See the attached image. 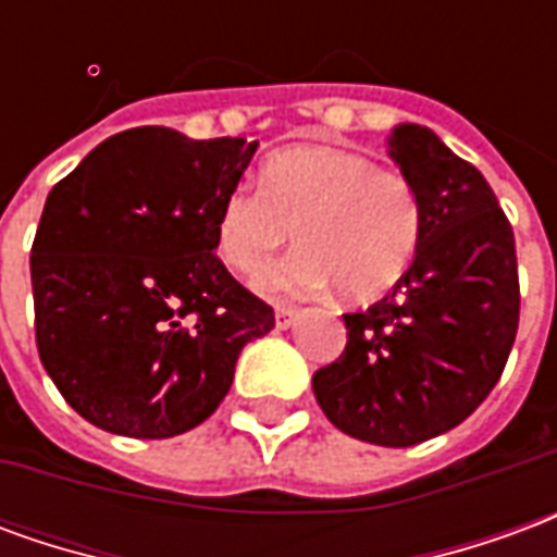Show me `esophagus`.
Masks as SVG:
<instances>
[{
  "label": "esophagus",
  "instance_id": "esophagus-1",
  "mask_svg": "<svg viewBox=\"0 0 557 557\" xmlns=\"http://www.w3.org/2000/svg\"><path fill=\"white\" fill-rule=\"evenodd\" d=\"M274 319H277V327H283V331H286V327L295 325L298 310H295V307H277V310H274Z\"/></svg>",
  "mask_w": 557,
  "mask_h": 557
}]
</instances>
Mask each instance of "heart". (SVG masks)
<instances>
[{
  "label": "heart",
  "mask_w": 557,
  "mask_h": 557,
  "mask_svg": "<svg viewBox=\"0 0 557 557\" xmlns=\"http://www.w3.org/2000/svg\"><path fill=\"white\" fill-rule=\"evenodd\" d=\"M295 232L304 244L268 271V295L337 286L349 301H373L409 271L423 238V202L414 184L373 160L334 146L274 151L256 187L223 196L214 242L247 277L259 274Z\"/></svg>",
  "instance_id": "b5f03b06"
}]
</instances>
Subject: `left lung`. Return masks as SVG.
I'll return each instance as SVG.
<instances>
[{
	"instance_id": "8db88e82",
	"label": "left lung",
	"mask_w": 557,
	"mask_h": 557,
	"mask_svg": "<svg viewBox=\"0 0 557 557\" xmlns=\"http://www.w3.org/2000/svg\"><path fill=\"white\" fill-rule=\"evenodd\" d=\"M387 154L423 202V238L382 301L346 313V349L313 375L327 420L351 438L411 447L454 430L498 382L519 327L513 230L486 178L423 125Z\"/></svg>"
}]
</instances>
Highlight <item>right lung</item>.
I'll return each instance as SVG.
<instances>
[{"mask_svg":"<svg viewBox=\"0 0 557 557\" xmlns=\"http://www.w3.org/2000/svg\"><path fill=\"white\" fill-rule=\"evenodd\" d=\"M259 143L131 127L91 148L44 202L32 244L44 370L83 418L127 438L194 430L235 361L274 327L214 250L223 196Z\"/></svg>","mask_w":557,"mask_h":557,"instance_id":"1","label":"right lung"}]
</instances>
